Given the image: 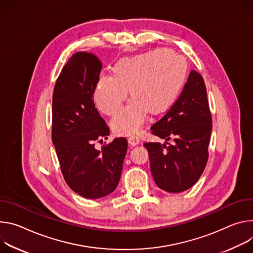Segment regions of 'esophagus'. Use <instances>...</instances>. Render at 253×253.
Listing matches in <instances>:
<instances>
[{"mask_svg":"<svg viewBox=\"0 0 253 253\" xmlns=\"http://www.w3.org/2000/svg\"><path fill=\"white\" fill-rule=\"evenodd\" d=\"M139 141H141V139H139V137H138L137 135H135V134H131V135L128 137V143H129L131 146H136V145H138V144H139Z\"/></svg>","mask_w":253,"mask_h":253,"instance_id":"obj_1","label":"esophagus"}]
</instances>
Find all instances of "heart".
Returning <instances> with one entry per match:
<instances>
[{"mask_svg": "<svg viewBox=\"0 0 253 253\" xmlns=\"http://www.w3.org/2000/svg\"><path fill=\"white\" fill-rule=\"evenodd\" d=\"M187 75V64L180 55L167 49H155L124 58L114 68V75L101 74L93 91L96 107L112 116L128 96L133 97L111 121L119 134L138 132L150 110L165 111L177 99Z\"/></svg>", "mask_w": 253, "mask_h": 253, "instance_id": "heart-1", "label": "heart"}]
</instances>
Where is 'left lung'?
Listing matches in <instances>:
<instances>
[{"mask_svg": "<svg viewBox=\"0 0 253 253\" xmlns=\"http://www.w3.org/2000/svg\"><path fill=\"white\" fill-rule=\"evenodd\" d=\"M166 144L145 143L155 183L169 193L188 190L201 177L208 158L212 117L202 75L192 70L184 88L151 127ZM172 139V144L167 143Z\"/></svg>", "mask_w": 253, "mask_h": 253, "instance_id": "left-lung-1", "label": "left lung"}]
</instances>
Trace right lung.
I'll use <instances>...</instances> for the list:
<instances>
[{"instance_id": "1", "label": "right lung", "mask_w": 253, "mask_h": 253, "mask_svg": "<svg viewBox=\"0 0 253 253\" xmlns=\"http://www.w3.org/2000/svg\"><path fill=\"white\" fill-rule=\"evenodd\" d=\"M94 55L77 52L62 68L52 98V142L67 185L87 199L114 192L126 155V137H117L96 150L94 142L107 139L109 127L93 101L101 71Z\"/></svg>"}]
</instances>
